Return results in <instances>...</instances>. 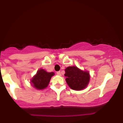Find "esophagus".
<instances>
[{
    "mask_svg": "<svg viewBox=\"0 0 123 123\" xmlns=\"http://www.w3.org/2000/svg\"><path fill=\"white\" fill-rule=\"evenodd\" d=\"M57 74H58V75H59V76L61 75V73L60 71H58V72H57Z\"/></svg>",
    "mask_w": 123,
    "mask_h": 123,
    "instance_id": "esophagus-1",
    "label": "esophagus"
}]
</instances>
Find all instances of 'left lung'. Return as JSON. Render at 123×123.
Returning <instances> with one entry per match:
<instances>
[{
  "instance_id": "8db88e82",
  "label": "left lung",
  "mask_w": 123,
  "mask_h": 123,
  "mask_svg": "<svg viewBox=\"0 0 123 123\" xmlns=\"http://www.w3.org/2000/svg\"><path fill=\"white\" fill-rule=\"evenodd\" d=\"M66 81L68 86L74 90H81L85 88L90 80L88 72L80 70L76 66H69L65 69Z\"/></svg>"
}]
</instances>
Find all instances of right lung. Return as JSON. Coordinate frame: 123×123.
Listing matches in <instances>:
<instances>
[{"label":"right lung","mask_w":123,"mask_h":123,"mask_svg":"<svg viewBox=\"0 0 123 123\" xmlns=\"http://www.w3.org/2000/svg\"><path fill=\"white\" fill-rule=\"evenodd\" d=\"M54 73L47 72L44 69H40L31 80V83L34 87L38 90H42L47 87L50 80Z\"/></svg>","instance_id":"obj_1"}]
</instances>
